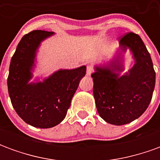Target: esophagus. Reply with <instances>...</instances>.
<instances>
[{
	"instance_id": "34e87169",
	"label": "esophagus",
	"mask_w": 160,
	"mask_h": 160,
	"mask_svg": "<svg viewBox=\"0 0 160 160\" xmlns=\"http://www.w3.org/2000/svg\"><path fill=\"white\" fill-rule=\"evenodd\" d=\"M93 72V68L92 66H87V75H91L92 74V73Z\"/></svg>"
}]
</instances>
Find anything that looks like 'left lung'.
Returning a JSON list of instances; mask_svg holds the SVG:
<instances>
[{
    "instance_id": "8db88e82",
    "label": "left lung",
    "mask_w": 160,
    "mask_h": 160,
    "mask_svg": "<svg viewBox=\"0 0 160 160\" xmlns=\"http://www.w3.org/2000/svg\"><path fill=\"white\" fill-rule=\"evenodd\" d=\"M120 49L128 48L133 53L134 65L122 76V57L111 61L107 66L95 67L93 95L98 112L105 122L123 125L133 122L148 109L155 87V71L151 56L141 40L134 32L121 38Z\"/></svg>"
}]
</instances>
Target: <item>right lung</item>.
<instances>
[{"instance_id":"obj_1","label":"right lung","mask_w":160,"mask_h":160,"mask_svg":"<svg viewBox=\"0 0 160 160\" xmlns=\"http://www.w3.org/2000/svg\"><path fill=\"white\" fill-rule=\"evenodd\" d=\"M54 32L36 30L23 37L13 54L8 77V88L12 107L26 123L49 128L65 118L73 94L87 67L60 69L42 82L29 83L32 78L37 49L42 40Z\"/></svg>"}]
</instances>
